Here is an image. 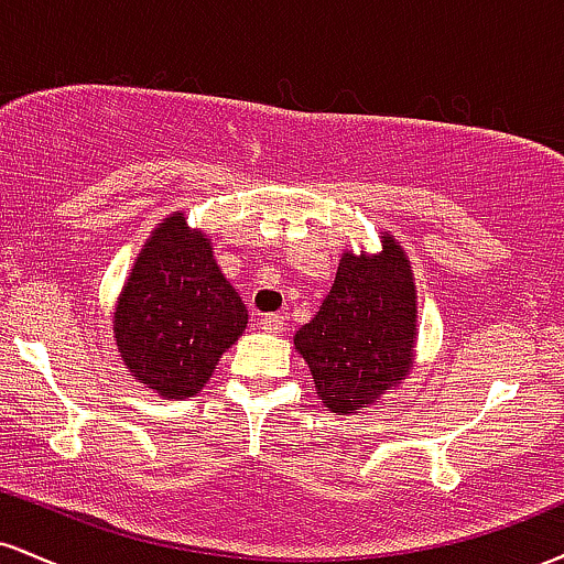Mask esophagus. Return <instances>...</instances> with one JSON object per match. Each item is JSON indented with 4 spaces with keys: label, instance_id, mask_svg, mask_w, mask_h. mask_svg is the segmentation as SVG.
Returning a JSON list of instances; mask_svg holds the SVG:
<instances>
[{
    "label": "esophagus",
    "instance_id": "34e87169",
    "mask_svg": "<svg viewBox=\"0 0 564 564\" xmlns=\"http://www.w3.org/2000/svg\"><path fill=\"white\" fill-rule=\"evenodd\" d=\"M260 328L268 334H281L283 328H286V318H283L281 313H270V315H262L260 318Z\"/></svg>",
    "mask_w": 564,
    "mask_h": 564
}]
</instances>
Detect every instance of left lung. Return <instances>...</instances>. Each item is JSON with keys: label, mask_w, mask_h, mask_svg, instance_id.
Instances as JSON below:
<instances>
[{"label": "left lung", "mask_w": 564, "mask_h": 564, "mask_svg": "<svg viewBox=\"0 0 564 564\" xmlns=\"http://www.w3.org/2000/svg\"><path fill=\"white\" fill-rule=\"evenodd\" d=\"M416 345L411 262L390 232L379 254L341 257L318 315L294 336L328 411L360 413L408 377Z\"/></svg>", "instance_id": "1"}]
</instances>
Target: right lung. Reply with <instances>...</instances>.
<instances>
[{
  "label": "right lung",
  "instance_id": "1",
  "mask_svg": "<svg viewBox=\"0 0 564 564\" xmlns=\"http://www.w3.org/2000/svg\"><path fill=\"white\" fill-rule=\"evenodd\" d=\"M249 313L217 268L209 238L174 212L151 232L113 313L129 377L166 400L204 390Z\"/></svg>",
  "mask_w": 564,
  "mask_h": 564
}]
</instances>
